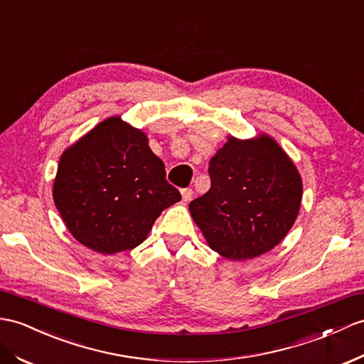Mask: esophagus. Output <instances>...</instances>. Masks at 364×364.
Segmentation results:
<instances>
[{"mask_svg":"<svg viewBox=\"0 0 364 364\" xmlns=\"http://www.w3.org/2000/svg\"><path fill=\"white\" fill-rule=\"evenodd\" d=\"M181 193H182V199H183L185 202L191 200V198H193V190H191V188H183Z\"/></svg>","mask_w":364,"mask_h":364,"instance_id":"obj_1","label":"esophagus"}]
</instances>
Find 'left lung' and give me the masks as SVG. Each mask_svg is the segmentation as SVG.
Returning <instances> with one entry per match:
<instances>
[{
    "label": "left lung",
    "mask_w": 364,
    "mask_h": 364,
    "mask_svg": "<svg viewBox=\"0 0 364 364\" xmlns=\"http://www.w3.org/2000/svg\"><path fill=\"white\" fill-rule=\"evenodd\" d=\"M208 174L211 187L190 202V213L213 250L245 261L286 237L298 216L303 182L272 137H228L211 157Z\"/></svg>",
    "instance_id": "1"
}]
</instances>
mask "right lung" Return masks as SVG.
Wrapping results in <instances>:
<instances>
[{
  "label": "right lung",
  "mask_w": 364,
  "mask_h": 364,
  "mask_svg": "<svg viewBox=\"0 0 364 364\" xmlns=\"http://www.w3.org/2000/svg\"><path fill=\"white\" fill-rule=\"evenodd\" d=\"M145 132L120 117L99 123L60 157L54 202L78 242L99 253L131 250L181 200Z\"/></svg>",
  "instance_id": "1"
}]
</instances>
